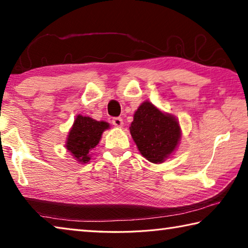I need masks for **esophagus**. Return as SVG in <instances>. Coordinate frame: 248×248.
<instances>
[{
  "label": "esophagus",
  "mask_w": 248,
  "mask_h": 248,
  "mask_svg": "<svg viewBox=\"0 0 248 248\" xmlns=\"http://www.w3.org/2000/svg\"><path fill=\"white\" fill-rule=\"evenodd\" d=\"M112 124H114L115 127L121 128V127H123V124H124V120L121 119L120 117H115V118L112 119Z\"/></svg>",
  "instance_id": "esophagus-1"
}]
</instances>
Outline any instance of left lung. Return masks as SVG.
<instances>
[{
    "mask_svg": "<svg viewBox=\"0 0 248 248\" xmlns=\"http://www.w3.org/2000/svg\"><path fill=\"white\" fill-rule=\"evenodd\" d=\"M130 133L140 153L156 164L173 153L180 139V128L175 117L163 114L149 102L138 108Z\"/></svg>",
    "mask_w": 248,
    "mask_h": 248,
    "instance_id": "8db88e82",
    "label": "left lung"
}]
</instances>
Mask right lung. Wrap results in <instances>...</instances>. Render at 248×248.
Segmentation results:
<instances>
[{
	"instance_id": "right-lung-1",
	"label": "right lung",
	"mask_w": 248,
	"mask_h": 248,
	"mask_svg": "<svg viewBox=\"0 0 248 248\" xmlns=\"http://www.w3.org/2000/svg\"><path fill=\"white\" fill-rule=\"evenodd\" d=\"M108 128L109 124L105 121L78 115L69 132L66 149L79 163H87L91 159V151L99 143L104 130Z\"/></svg>"
}]
</instances>
